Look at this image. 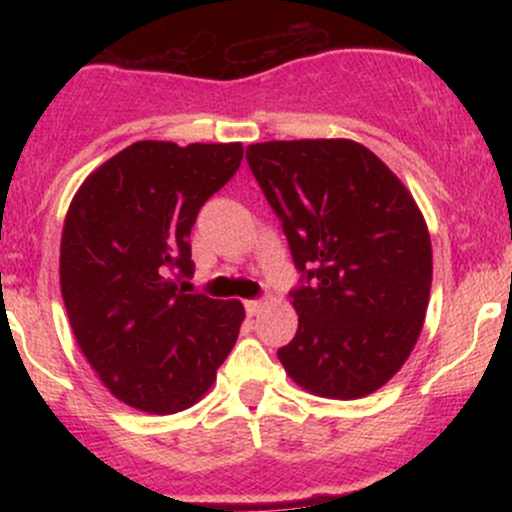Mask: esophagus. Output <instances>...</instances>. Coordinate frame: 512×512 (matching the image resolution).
Wrapping results in <instances>:
<instances>
[{
    "label": "esophagus",
    "mask_w": 512,
    "mask_h": 512,
    "mask_svg": "<svg viewBox=\"0 0 512 512\" xmlns=\"http://www.w3.org/2000/svg\"><path fill=\"white\" fill-rule=\"evenodd\" d=\"M264 308L262 301H245V310H248V315H260Z\"/></svg>",
    "instance_id": "esophagus-1"
}]
</instances>
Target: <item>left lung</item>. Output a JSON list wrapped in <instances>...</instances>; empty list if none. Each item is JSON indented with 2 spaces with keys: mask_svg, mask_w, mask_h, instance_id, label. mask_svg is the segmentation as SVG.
I'll return each instance as SVG.
<instances>
[{
  "mask_svg": "<svg viewBox=\"0 0 512 512\" xmlns=\"http://www.w3.org/2000/svg\"><path fill=\"white\" fill-rule=\"evenodd\" d=\"M245 156L301 272L281 366L317 397L380 390L414 349L431 296V236L414 197L351 139L250 144Z\"/></svg>",
  "mask_w": 512,
  "mask_h": 512,
  "instance_id": "8db88e82",
  "label": "left lung"
}]
</instances>
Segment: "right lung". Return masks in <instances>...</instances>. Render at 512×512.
<instances>
[{
	"instance_id": "right-lung-1",
	"label": "right lung",
	"mask_w": 512,
	"mask_h": 512,
	"mask_svg": "<svg viewBox=\"0 0 512 512\" xmlns=\"http://www.w3.org/2000/svg\"><path fill=\"white\" fill-rule=\"evenodd\" d=\"M243 144L137 142L79 187L60 286L81 354L120 402L175 414L199 402L236 344L245 308L185 293L199 209L236 175Z\"/></svg>"
}]
</instances>
